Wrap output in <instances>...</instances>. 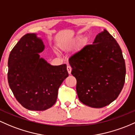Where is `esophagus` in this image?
Returning a JSON list of instances; mask_svg holds the SVG:
<instances>
[{
  "label": "esophagus",
  "instance_id": "1",
  "mask_svg": "<svg viewBox=\"0 0 135 135\" xmlns=\"http://www.w3.org/2000/svg\"><path fill=\"white\" fill-rule=\"evenodd\" d=\"M66 69H67L68 73H69V74H70L71 71H72V68H71V66H69V65H68V66H66Z\"/></svg>",
  "mask_w": 135,
  "mask_h": 135
}]
</instances>
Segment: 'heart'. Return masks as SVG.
Listing matches in <instances>:
<instances>
[{"label": "heart", "mask_w": 135, "mask_h": 135, "mask_svg": "<svg viewBox=\"0 0 135 135\" xmlns=\"http://www.w3.org/2000/svg\"><path fill=\"white\" fill-rule=\"evenodd\" d=\"M81 35H78V36L74 37V38H72L70 40H68L67 41H65V42L61 43L60 44H59V47L61 50H68L72 48L73 46L75 45L77 42L81 39ZM87 42V39L86 38H83L81 40L79 41V45L83 46L85 45L86 43Z\"/></svg>", "instance_id": "1"}]
</instances>
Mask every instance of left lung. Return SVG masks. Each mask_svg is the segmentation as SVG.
Segmentation results:
<instances>
[{
	"instance_id": "8db88e82",
	"label": "left lung",
	"mask_w": 135,
	"mask_h": 135,
	"mask_svg": "<svg viewBox=\"0 0 135 135\" xmlns=\"http://www.w3.org/2000/svg\"><path fill=\"white\" fill-rule=\"evenodd\" d=\"M69 61L81 103L100 108L117 98L125 82V61L119 45L106 29L92 45L84 47Z\"/></svg>"
}]
</instances>
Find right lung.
I'll list each match as a JSON object with an SVG mask.
<instances>
[{"mask_svg":"<svg viewBox=\"0 0 135 135\" xmlns=\"http://www.w3.org/2000/svg\"><path fill=\"white\" fill-rule=\"evenodd\" d=\"M45 49L37 34L22 36L8 59L7 79L11 91L25 108L44 111L57 100L60 85L69 76L66 64L51 65L39 53Z\"/></svg>","mask_w":135,"mask_h":135,"instance_id":"obj_1","label":"right lung"}]
</instances>
